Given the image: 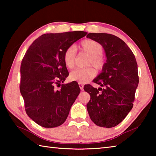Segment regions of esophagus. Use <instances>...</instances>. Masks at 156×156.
Here are the masks:
<instances>
[{
	"instance_id": "obj_1",
	"label": "esophagus",
	"mask_w": 156,
	"mask_h": 156,
	"mask_svg": "<svg viewBox=\"0 0 156 156\" xmlns=\"http://www.w3.org/2000/svg\"><path fill=\"white\" fill-rule=\"evenodd\" d=\"M78 85H79V87H80V90H84V85H83V84L78 83Z\"/></svg>"
}]
</instances>
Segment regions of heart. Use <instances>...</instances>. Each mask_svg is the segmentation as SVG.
Here are the masks:
<instances>
[{
	"label": "heart",
	"instance_id": "b5f03b06",
	"mask_svg": "<svg viewBox=\"0 0 156 156\" xmlns=\"http://www.w3.org/2000/svg\"><path fill=\"white\" fill-rule=\"evenodd\" d=\"M81 53L87 54L88 58L87 61V66H92L98 71H101L104 68L106 60L102 55L103 47L97 41L92 39H85L80 44ZM76 59V51L74 48L69 47L66 49L63 55V61L68 68L72 69L74 67ZM96 75V71L92 67L78 68L72 71L69 75V79L71 81L78 82L84 84L92 80Z\"/></svg>",
	"mask_w": 156,
	"mask_h": 156
}]
</instances>
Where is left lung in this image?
Wrapping results in <instances>:
<instances>
[{
    "instance_id": "left-lung-1",
    "label": "left lung",
    "mask_w": 156,
    "mask_h": 156,
    "mask_svg": "<svg viewBox=\"0 0 156 156\" xmlns=\"http://www.w3.org/2000/svg\"><path fill=\"white\" fill-rule=\"evenodd\" d=\"M104 48L107 56L102 72L90 84L84 87L90 100L87 105L91 120L99 127L111 128L120 123L133 108L139 84L137 64L133 53L117 36L90 33L87 36Z\"/></svg>"
}]
</instances>
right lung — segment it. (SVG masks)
<instances>
[{
	"label": "right lung",
	"mask_w": 156,
	"mask_h": 156,
	"mask_svg": "<svg viewBox=\"0 0 156 156\" xmlns=\"http://www.w3.org/2000/svg\"><path fill=\"white\" fill-rule=\"evenodd\" d=\"M87 34L76 31L42 35L29 46L22 59L19 88L26 113L43 127L64 123L80 93L76 82L63 84L59 90L55 87L69 75L63 61L65 50Z\"/></svg>",
	"instance_id": "1"
}]
</instances>
